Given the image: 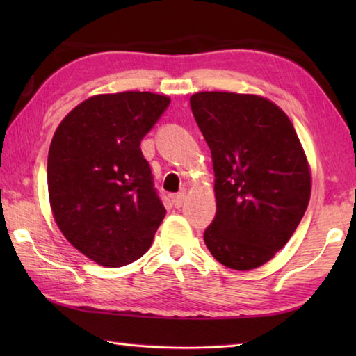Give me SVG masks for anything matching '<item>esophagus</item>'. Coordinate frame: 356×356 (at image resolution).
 <instances>
[{
  "label": "esophagus",
  "mask_w": 356,
  "mask_h": 356,
  "mask_svg": "<svg viewBox=\"0 0 356 356\" xmlns=\"http://www.w3.org/2000/svg\"><path fill=\"white\" fill-rule=\"evenodd\" d=\"M184 200H185V195H184V193H177V195H174V196H172V204H174V207H176V209H180V207H182Z\"/></svg>",
  "instance_id": "1"
}]
</instances>
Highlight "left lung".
<instances>
[{
	"instance_id": "1",
	"label": "left lung",
	"mask_w": 356,
	"mask_h": 356,
	"mask_svg": "<svg viewBox=\"0 0 356 356\" xmlns=\"http://www.w3.org/2000/svg\"><path fill=\"white\" fill-rule=\"evenodd\" d=\"M193 116L212 152L216 215L204 242L220 264L252 270L289 242L311 197V168L291 119L256 94L202 91Z\"/></svg>"
}]
</instances>
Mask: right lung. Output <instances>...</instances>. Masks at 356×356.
I'll return each instance as SVG.
<instances>
[{"mask_svg":"<svg viewBox=\"0 0 356 356\" xmlns=\"http://www.w3.org/2000/svg\"><path fill=\"white\" fill-rule=\"evenodd\" d=\"M171 99L154 92L99 94L76 105L48 150V200L70 245L102 267L135 262L166 210L141 140Z\"/></svg>","mask_w":356,"mask_h":356,"instance_id":"right-lung-1","label":"right lung"}]
</instances>
